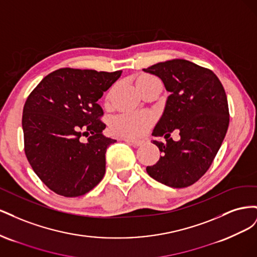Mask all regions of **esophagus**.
<instances>
[{"label": "esophagus", "mask_w": 257, "mask_h": 257, "mask_svg": "<svg viewBox=\"0 0 257 257\" xmlns=\"http://www.w3.org/2000/svg\"><path fill=\"white\" fill-rule=\"evenodd\" d=\"M124 142H126L127 144L132 145L133 147H139V146H143L146 144L145 139H142V141H136V139H130V138H123Z\"/></svg>", "instance_id": "34e87169"}]
</instances>
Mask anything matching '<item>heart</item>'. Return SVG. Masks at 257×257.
<instances>
[{"label":"heart","mask_w":257,"mask_h":257,"mask_svg":"<svg viewBox=\"0 0 257 257\" xmlns=\"http://www.w3.org/2000/svg\"><path fill=\"white\" fill-rule=\"evenodd\" d=\"M153 78L149 75H143L137 80ZM153 123L152 114L148 112H132L118 115L111 122V128L115 134L123 137H141L149 130Z\"/></svg>","instance_id":"obj_1"}]
</instances>
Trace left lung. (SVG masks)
I'll use <instances>...</instances> for the list:
<instances>
[{"label":"left lung","instance_id":"1","mask_svg":"<svg viewBox=\"0 0 257 257\" xmlns=\"http://www.w3.org/2000/svg\"><path fill=\"white\" fill-rule=\"evenodd\" d=\"M144 71L158 76L170 93L152 132L153 136H164L166 143L152 142L162 157L147 167V173L170 188H186L206 174L226 135L229 111L225 90L212 71L188 60L160 62ZM177 128L181 141L175 142L170 133Z\"/></svg>","mask_w":257,"mask_h":257}]
</instances>
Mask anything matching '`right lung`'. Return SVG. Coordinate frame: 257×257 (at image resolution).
Returning a JSON list of instances; mask_svg holds the SVG:
<instances>
[{"label":"right lung","mask_w":257,"mask_h":257,"mask_svg":"<svg viewBox=\"0 0 257 257\" xmlns=\"http://www.w3.org/2000/svg\"><path fill=\"white\" fill-rule=\"evenodd\" d=\"M122 71L60 68L30 93L22 114L27 159L38 178L65 197L84 195L100 182L106 151L115 139L103 135L97 104ZM82 136L88 141L82 143Z\"/></svg>","instance_id":"add662e5"}]
</instances>
